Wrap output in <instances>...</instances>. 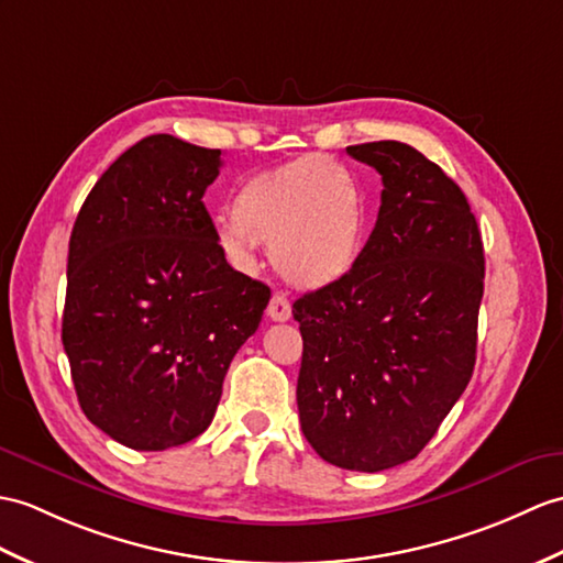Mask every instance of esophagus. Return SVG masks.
I'll return each mask as SVG.
<instances>
[{"label": "esophagus", "mask_w": 563, "mask_h": 563, "mask_svg": "<svg viewBox=\"0 0 563 563\" xmlns=\"http://www.w3.org/2000/svg\"><path fill=\"white\" fill-rule=\"evenodd\" d=\"M266 313H268V319H273V321H287L292 317V307H290V302H287L285 295L276 292L271 297Z\"/></svg>", "instance_id": "34e87169"}]
</instances>
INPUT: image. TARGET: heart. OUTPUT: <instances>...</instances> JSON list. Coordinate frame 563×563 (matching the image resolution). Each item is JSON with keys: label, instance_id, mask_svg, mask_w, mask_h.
Here are the masks:
<instances>
[{"label": "heart", "instance_id": "1", "mask_svg": "<svg viewBox=\"0 0 563 563\" xmlns=\"http://www.w3.org/2000/svg\"><path fill=\"white\" fill-rule=\"evenodd\" d=\"M218 240L240 264L271 242V264L305 290L345 280L367 242V199L357 177L329 155H305L242 181Z\"/></svg>", "mask_w": 563, "mask_h": 563}]
</instances>
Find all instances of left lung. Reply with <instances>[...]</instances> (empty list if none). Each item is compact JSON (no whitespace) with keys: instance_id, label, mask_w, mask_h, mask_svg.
<instances>
[{"instance_id":"8db88e82","label":"left lung","mask_w":563,"mask_h":563,"mask_svg":"<svg viewBox=\"0 0 563 563\" xmlns=\"http://www.w3.org/2000/svg\"><path fill=\"white\" fill-rule=\"evenodd\" d=\"M347 153L382 175V208L355 271L292 305L297 408L325 463L378 473L427 446L473 376L485 250L465 194L420 151Z\"/></svg>"}]
</instances>
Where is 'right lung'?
<instances>
[{"mask_svg":"<svg viewBox=\"0 0 563 563\" xmlns=\"http://www.w3.org/2000/svg\"><path fill=\"white\" fill-rule=\"evenodd\" d=\"M220 151L141 139L90 189L69 240L62 343L84 415L136 451L211 424L268 285L234 271L203 206Z\"/></svg>","mask_w":563,"mask_h":563,"instance_id":"obj_1","label":"right lung"}]
</instances>
